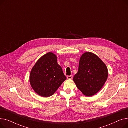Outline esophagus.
I'll list each match as a JSON object with an SVG mask.
<instances>
[{"mask_svg": "<svg viewBox=\"0 0 128 128\" xmlns=\"http://www.w3.org/2000/svg\"><path fill=\"white\" fill-rule=\"evenodd\" d=\"M73 78V76L72 75H70V76H68V77H67V78H68V79H72Z\"/></svg>", "mask_w": 128, "mask_h": 128, "instance_id": "1", "label": "esophagus"}]
</instances>
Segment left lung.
I'll list each match as a JSON object with an SVG mask.
<instances>
[{"label": "left lung", "instance_id": "1", "mask_svg": "<svg viewBox=\"0 0 128 128\" xmlns=\"http://www.w3.org/2000/svg\"><path fill=\"white\" fill-rule=\"evenodd\" d=\"M108 69L96 55L87 52L80 58L78 72L73 78L78 89L92 96L102 89L108 78Z\"/></svg>", "mask_w": 128, "mask_h": 128}]
</instances>
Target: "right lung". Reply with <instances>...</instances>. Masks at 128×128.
<instances>
[{
    "label": "right lung",
    "mask_w": 128,
    "mask_h": 128,
    "mask_svg": "<svg viewBox=\"0 0 128 128\" xmlns=\"http://www.w3.org/2000/svg\"><path fill=\"white\" fill-rule=\"evenodd\" d=\"M57 56L49 52L40 58L31 70L30 82L33 90L40 96L47 98L54 94L66 80Z\"/></svg>",
    "instance_id": "right-lung-1"
}]
</instances>
